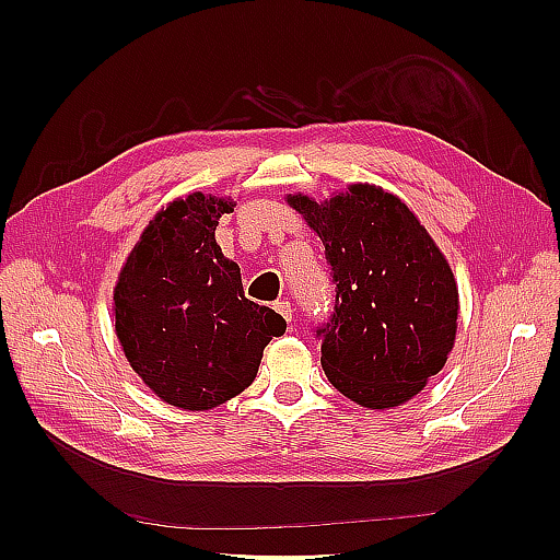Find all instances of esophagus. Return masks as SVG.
Wrapping results in <instances>:
<instances>
[{
	"instance_id": "34e87169",
	"label": "esophagus",
	"mask_w": 560,
	"mask_h": 560,
	"mask_svg": "<svg viewBox=\"0 0 560 560\" xmlns=\"http://www.w3.org/2000/svg\"><path fill=\"white\" fill-rule=\"evenodd\" d=\"M276 311H278L287 322H292L294 308H292V303H290V301H284V299H282V301H278V303H276Z\"/></svg>"
}]
</instances>
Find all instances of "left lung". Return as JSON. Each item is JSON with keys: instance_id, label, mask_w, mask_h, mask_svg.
<instances>
[{"instance_id": "8db88e82", "label": "left lung", "mask_w": 560, "mask_h": 560, "mask_svg": "<svg viewBox=\"0 0 560 560\" xmlns=\"http://www.w3.org/2000/svg\"><path fill=\"white\" fill-rule=\"evenodd\" d=\"M287 202L319 235L334 270V315L317 329L329 383L364 409L413 399L455 343L460 299L442 249L406 202L374 184Z\"/></svg>"}]
</instances>
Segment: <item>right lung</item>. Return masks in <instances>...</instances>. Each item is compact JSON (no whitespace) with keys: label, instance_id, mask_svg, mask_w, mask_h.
<instances>
[{"label":"right lung","instance_id":"obj_1","mask_svg":"<svg viewBox=\"0 0 560 560\" xmlns=\"http://www.w3.org/2000/svg\"><path fill=\"white\" fill-rule=\"evenodd\" d=\"M233 198H175L142 231L114 287L126 360L165 404L210 411L257 378L264 348L284 334L276 311L245 299L241 268L214 241Z\"/></svg>","mask_w":560,"mask_h":560}]
</instances>
